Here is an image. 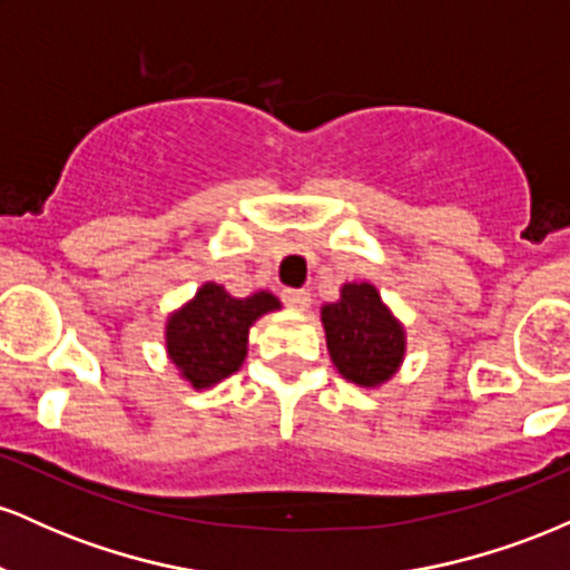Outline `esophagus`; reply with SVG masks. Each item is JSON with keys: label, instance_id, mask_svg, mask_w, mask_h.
Returning a JSON list of instances; mask_svg holds the SVG:
<instances>
[{"label": "esophagus", "instance_id": "1", "mask_svg": "<svg viewBox=\"0 0 570 570\" xmlns=\"http://www.w3.org/2000/svg\"><path fill=\"white\" fill-rule=\"evenodd\" d=\"M281 297H284V303L289 305L292 311H307V305H311V292L305 289H284Z\"/></svg>", "mask_w": 570, "mask_h": 570}]
</instances>
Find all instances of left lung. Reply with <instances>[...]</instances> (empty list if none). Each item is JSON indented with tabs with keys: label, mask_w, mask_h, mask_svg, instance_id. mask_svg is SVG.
I'll list each match as a JSON object with an SVG mask.
<instances>
[{
	"label": "left lung",
	"mask_w": 570,
	"mask_h": 570,
	"mask_svg": "<svg viewBox=\"0 0 570 570\" xmlns=\"http://www.w3.org/2000/svg\"><path fill=\"white\" fill-rule=\"evenodd\" d=\"M322 324L332 364L348 383L381 389L402 370L407 330L370 281H345L335 303L322 305Z\"/></svg>",
	"instance_id": "left-lung-1"
}]
</instances>
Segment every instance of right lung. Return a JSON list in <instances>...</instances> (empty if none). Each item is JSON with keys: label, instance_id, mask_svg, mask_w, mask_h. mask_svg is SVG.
Returning <instances> with one entry per match:
<instances>
[{"label": "right lung", "instance_id": "right-lung-1", "mask_svg": "<svg viewBox=\"0 0 570 570\" xmlns=\"http://www.w3.org/2000/svg\"><path fill=\"white\" fill-rule=\"evenodd\" d=\"M273 311H281L276 294L259 289L233 297L222 284L206 281L185 305L168 313L163 332L168 362L189 389H214L244 367L248 330Z\"/></svg>", "mask_w": 570, "mask_h": 570}]
</instances>
